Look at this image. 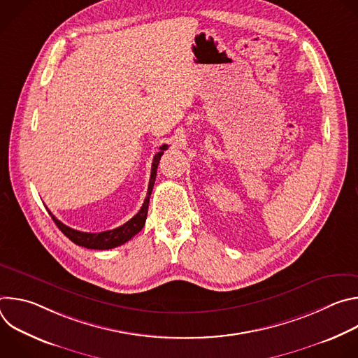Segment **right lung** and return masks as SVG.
<instances>
[{"instance_id":"1","label":"right lung","mask_w":358,"mask_h":358,"mask_svg":"<svg viewBox=\"0 0 358 358\" xmlns=\"http://www.w3.org/2000/svg\"><path fill=\"white\" fill-rule=\"evenodd\" d=\"M169 145L163 144L160 147V151L152 159V164H151V176H150V182H148V189H147V196L143 202V206L140 208V211L126 224H123L119 228L110 229V231H103V232H97V234H90V232H82V231H76L73 228L66 227L65 224H62L55 215H52V213H49L50 218L54 220V222L57 224V227L64 232V235H66L73 243L87 248V249H112L116 246H120L123 243H126L127 241H130L136 234H138L144 224H145V218H147V210H148V201H150V195L152 191V187H155V181H156V176H157V167L160 163L162 156L164 155V150H167Z\"/></svg>"}]
</instances>
